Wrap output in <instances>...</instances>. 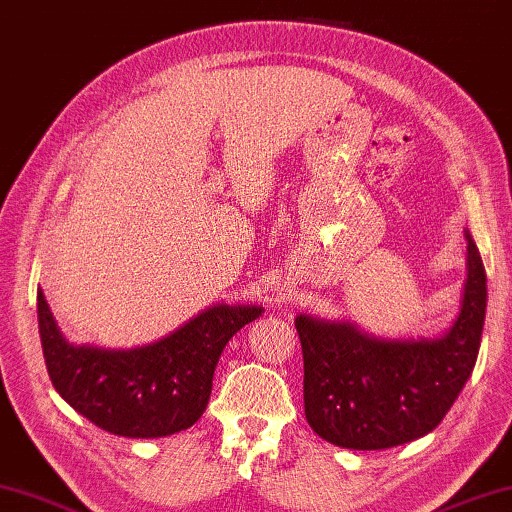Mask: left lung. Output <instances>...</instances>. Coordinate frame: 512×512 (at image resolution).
Here are the masks:
<instances>
[{
    "instance_id": "left-lung-1",
    "label": "left lung",
    "mask_w": 512,
    "mask_h": 512,
    "mask_svg": "<svg viewBox=\"0 0 512 512\" xmlns=\"http://www.w3.org/2000/svg\"><path fill=\"white\" fill-rule=\"evenodd\" d=\"M466 236L460 314L435 338H382L351 320L296 316L305 415L322 440L380 451L431 433L475 369L486 318V271Z\"/></svg>"
}]
</instances>
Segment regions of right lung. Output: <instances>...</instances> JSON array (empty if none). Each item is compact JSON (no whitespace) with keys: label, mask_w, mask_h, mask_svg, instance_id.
Returning a JSON list of instances; mask_svg holds the SVG:
<instances>
[{"label":"right lung","mask_w":512,"mask_h":512,"mask_svg":"<svg viewBox=\"0 0 512 512\" xmlns=\"http://www.w3.org/2000/svg\"><path fill=\"white\" fill-rule=\"evenodd\" d=\"M263 311L218 302L150 344L106 349L68 342L37 289L39 336L52 387L99 429L141 440L168 437L201 420L225 344Z\"/></svg>","instance_id":"1"}]
</instances>
